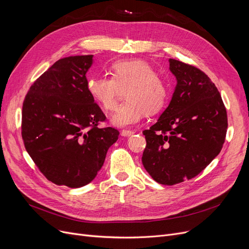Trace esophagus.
Wrapping results in <instances>:
<instances>
[{
	"instance_id": "esophagus-1",
	"label": "esophagus",
	"mask_w": 249,
	"mask_h": 249,
	"mask_svg": "<svg viewBox=\"0 0 249 249\" xmlns=\"http://www.w3.org/2000/svg\"><path fill=\"white\" fill-rule=\"evenodd\" d=\"M134 134L133 131H129V130H123L121 132V135L124 137H129V136H132Z\"/></svg>"
}]
</instances>
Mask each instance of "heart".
<instances>
[{
    "label": "heart",
    "instance_id": "heart-1",
    "mask_svg": "<svg viewBox=\"0 0 249 249\" xmlns=\"http://www.w3.org/2000/svg\"><path fill=\"white\" fill-rule=\"evenodd\" d=\"M111 74L112 77H91L87 87L90 97L106 111L116 107L120 89H127V102L111 117L114 126L130 127L137 124L145 113L154 114L163 108L168 93L166 84L146 61H117L112 65Z\"/></svg>",
    "mask_w": 249,
    "mask_h": 249
}]
</instances>
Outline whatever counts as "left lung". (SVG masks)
<instances>
[{"instance_id":"left-lung-1","label":"left lung","mask_w":249,"mask_h":249,"mask_svg":"<svg viewBox=\"0 0 249 249\" xmlns=\"http://www.w3.org/2000/svg\"><path fill=\"white\" fill-rule=\"evenodd\" d=\"M177 85L159 120L143 131L142 163L159 184L173 186L199 175L222 149L227 113L216 86L202 71L168 59Z\"/></svg>"}]
</instances>
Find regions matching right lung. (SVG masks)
Segmentation results:
<instances>
[{
  "label": "right lung",
  "instance_id": "obj_1",
  "mask_svg": "<svg viewBox=\"0 0 249 249\" xmlns=\"http://www.w3.org/2000/svg\"><path fill=\"white\" fill-rule=\"evenodd\" d=\"M94 55L57 60L31 86L22 111L25 148L47 179L81 188L102 168L118 130L99 128L105 121L88 90L87 72Z\"/></svg>",
  "mask_w": 249,
  "mask_h": 249
}]
</instances>
